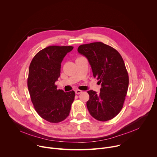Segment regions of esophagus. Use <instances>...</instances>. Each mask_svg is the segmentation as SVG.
Masks as SVG:
<instances>
[{
  "label": "esophagus",
  "mask_w": 157,
  "mask_h": 157,
  "mask_svg": "<svg viewBox=\"0 0 157 157\" xmlns=\"http://www.w3.org/2000/svg\"><path fill=\"white\" fill-rule=\"evenodd\" d=\"M82 93V91L81 90H79V89H76V90L75 91V93L76 94H80V93Z\"/></svg>",
  "instance_id": "1"
}]
</instances>
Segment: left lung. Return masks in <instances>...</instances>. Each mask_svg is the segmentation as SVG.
I'll return each instance as SVG.
<instances>
[{
    "instance_id": "left-lung-1",
    "label": "left lung",
    "mask_w": 157,
    "mask_h": 157,
    "mask_svg": "<svg viewBox=\"0 0 157 157\" xmlns=\"http://www.w3.org/2000/svg\"><path fill=\"white\" fill-rule=\"evenodd\" d=\"M78 52L87 59L93 76L101 85L99 94L87 91L89 113L99 121L113 119L123 107L128 86V76L121 55L102 42L81 44Z\"/></svg>"
}]
</instances>
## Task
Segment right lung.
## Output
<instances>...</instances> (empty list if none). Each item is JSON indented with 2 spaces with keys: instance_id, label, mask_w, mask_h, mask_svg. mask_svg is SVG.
<instances>
[{
  "instance_id": "add662e5",
  "label": "right lung",
  "mask_w": 157,
  "mask_h": 157,
  "mask_svg": "<svg viewBox=\"0 0 157 157\" xmlns=\"http://www.w3.org/2000/svg\"><path fill=\"white\" fill-rule=\"evenodd\" d=\"M73 49L71 46H50L34 56L27 81L32 102L36 113L52 123L64 121L70 114L75 93L58 90L55 84L60 76L61 63Z\"/></svg>"
}]
</instances>
